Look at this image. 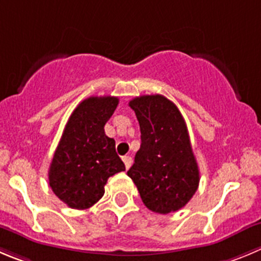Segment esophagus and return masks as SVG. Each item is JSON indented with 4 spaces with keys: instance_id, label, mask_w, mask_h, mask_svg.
<instances>
[{
    "instance_id": "obj_1",
    "label": "esophagus",
    "mask_w": 261,
    "mask_h": 261,
    "mask_svg": "<svg viewBox=\"0 0 261 261\" xmlns=\"http://www.w3.org/2000/svg\"><path fill=\"white\" fill-rule=\"evenodd\" d=\"M122 161H123V164H125L126 170L130 169L131 164H133V158L128 157V155H125V157H122Z\"/></svg>"
}]
</instances>
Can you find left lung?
I'll use <instances>...</instances> for the list:
<instances>
[{
  "label": "left lung",
  "mask_w": 261,
  "mask_h": 261,
  "mask_svg": "<svg viewBox=\"0 0 261 261\" xmlns=\"http://www.w3.org/2000/svg\"><path fill=\"white\" fill-rule=\"evenodd\" d=\"M142 133L140 149L127 171L143 203L169 214L184 207L199 184L188 128L177 107L162 95H143L128 103Z\"/></svg>",
  "instance_id": "1"
}]
</instances>
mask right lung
<instances>
[{
    "label": "right lung",
    "mask_w": 261,
    "mask_h": 261,
    "mask_svg": "<svg viewBox=\"0 0 261 261\" xmlns=\"http://www.w3.org/2000/svg\"><path fill=\"white\" fill-rule=\"evenodd\" d=\"M117 106L118 97H87L65 125L50 164L48 182L55 196L70 208L91 207L103 197L108 177L125 171L116 142L104 133Z\"/></svg>",
    "instance_id": "1"
}]
</instances>
